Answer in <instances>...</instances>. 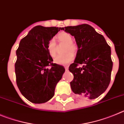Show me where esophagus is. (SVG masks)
I'll list each match as a JSON object with an SVG mask.
<instances>
[{"label": "esophagus", "mask_w": 124, "mask_h": 124, "mask_svg": "<svg viewBox=\"0 0 124 124\" xmlns=\"http://www.w3.org/2000/svg\"><path fill=\"white\" fill-rule=\"evenodd\" d=\"M65 70H69V67L65 66Z\"/></svg>", "instance_id": "esophagus-1"}]
</instances>
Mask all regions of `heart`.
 Listing matches in <instances>:
<instances>
[{
    "label": "heart",
    "instance_id": "heart-1",
    "mask_svg": "<svg viewBox=\"0 0 124 124\" xmlns=\"http://www.w3.org/2000/svg\"><path fill=\"white\" fill-rule=\"evenodd\" d=\"M58 40L62 43L67 44V47L65 48V52L67 53L65 55H58L54 59V62L59 65H67L71 63L74 59V55L71 53H75L77 50V47L75 44L72 43L73 38L72 36L69 33H61L57 36ZM47 49L48 51L49 54L51 57H54L55 56L57 53V47L56 43L54 39L50 40L49 41Z\"/></svg>",
    "mask_w": 124,
    "mask_h": 124
}]
</instances>
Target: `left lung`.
Wrapping results in <instances>:
<instances>
[{"label":"left lung","instance_id":"obj_1","mask_svg":"<svg viewBox=\"0 0 124 124\" xmlns=\"http://www.w3.org/2000/svg\"><path fill=\"white\" fill-rule=\"evenodd\" d=\"M62 30L74 36L78 49L74 62L69 67L74 76L70 82L72 91L90 100L95 99L106 90L111 81V47L103 36L89 24ZM78 64H83V67L77 68Z\"/></svg>","mask_w":124,"mask_h":124}]
</instances>
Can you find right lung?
<instances>
[{
    "label": "right lung",
    "mask_w": 124,
    "mask_h": 124,
    "mask_svg": "<svg viewBox=\"0 0 124 124\" xmlns=\"http://www.w3.org/2000/svg\"><path fill=\"white\" fill-rule=\"evenodd\" d=\"M62 28L36 26L20 42L15 64L16 84L21 93L30 102L41 104L54 95L56 85L65 69L53 63L47 46Z\"/></svg>",
    "instance_id": "right-lung-1"
}]
</instances>
